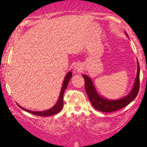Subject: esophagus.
I'll list each match as a JSON object with an SVG mask.
<instances>
[{"instance_id": "1", "label": "esophagus", "mask_w": 147, "mask_h": 147, "mask_svg": "<svg viewBox=\"0 0 147 147\" xmlns=\"http://www.w3.org/2000/svg\"><path fill=\"white\" fill-rule=\"evenodd\" d=\"M82 65H80V64H75V65L74 66V70L76 71H80L82 70Z\"/></svg>"}]
</instances>
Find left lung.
I'll use <instances>...</instances> for the list:
<instances>
[{
	"label": "left lung",
	"instance_id": "8db88e82",
	"mask_svg": "<svg viewBox=\"0 0 147 147\" xmlns=\"http://www.w3.org/2000/svg\"><path fill=\"white\" fill-rule=\"evenodd\" d=\"M126 34L129 37L126 32ZM137 64V76L135 79L132 90L130 91V92L127 95L124 96V97L119 99H116V100L109 99L99 95L90 77L86 75H82L84 81H85L86 92L88 96V98L90 99L91 104H92V106L95 109L105 113L114 112V111L119 110V109L125 107L126 106H127L128 104L133 101V99L136 98V96L138 95L140 88V65L138 59Z\"/></svg>",
	"mask_w": 147,
	"mask_h": 147
}]
</instances>
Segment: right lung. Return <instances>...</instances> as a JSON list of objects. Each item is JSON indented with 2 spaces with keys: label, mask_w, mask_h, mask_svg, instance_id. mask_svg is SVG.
<instances>
[{
  "label": "right lung",
  "mask_w": 147,
  "mask_h": 147,
  "mask_svg": "<svg viewBox=\"0 0 147 147\" xmlns=\"http://www.w3.org/2000/svg\"><path fill=\"white\" fill-rule=\"evenodd\" d=\"M72 75V74L71 71H69L68 73H67V75H65V78H64L63 85H62L60 95H59V97L58 100H57V102L56 104H55V105L52 106L51 109H48V110H46V111H32L28 110V109H25L24 108L21 107V106L18 105L17 104L18 107H20L21 109H23V110L26 111L27 112L36 115H38V116H44V117H47V116H51V115H54L57 114V113L59 112V111L62 109V108H63V93L64 92H65V90L66 89L67 86H68L69 81H70V78H71Z\"/></svg>",
  "instance_id": "1"
}]
</instances>
